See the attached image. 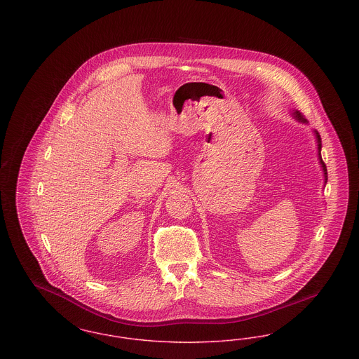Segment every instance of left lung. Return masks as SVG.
I'll use <instances>...</instances> for the list:
<instances>
[{
	"label": "left lung",
	"instance_id": "left-lung-1",
	"mask_svg": "<svg viewBox=\"0 0 359 359\" xmlns=\"http://www.w3.org/2000/svg\"><path fill=\"white\" fill-rule=\"evenodd\" d=\"M294 116H296V118L299 121H302V122H304V118L302 117V114L299 113V111H294ZM316 138H318V148H319V152H320V149H322V141H320V136L316 133ZM320 163H322V167H323V171H325V175H327V168H325V163H323V160H322V157H320Z\"/></svg>",
	"mask_w": 359,
	"mask_h": 359
}]
</instances>
